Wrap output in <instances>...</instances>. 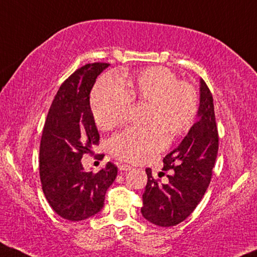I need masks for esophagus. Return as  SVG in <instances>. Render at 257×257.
<instances>
[{"instance_id":"1","label":"esophagus","mask_w":257,"mask_h":257,"mask_svg":"<svg viewBox=\"0 0 257 257\" xmlns=\"http://www.w3.org/2000/svg\"><path fill=\"white\" fill-rule=\"evenodd\" d=\"M118 168H119V171L126 172V171H131L133 167L129 166V165H125V164H119V165H118Z\"/></svg>"}]
</instances>
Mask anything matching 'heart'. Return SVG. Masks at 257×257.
<instances>
[{"label": "heart", "instance_id": "heart-1", "mask_svg": "<svg viewBox=\"0 0 257 257\" xmlns=\"http://www.w3.org/2000/svg\"><path fill=\"white\" fill-rule=\"evenodd\" d=\"M100 80L91 93V110L97 124L109 131L123 124L133 103L148 104L147 128H129L110 140V153L119 160L145 162L186 134L198 111V93L193 85L180 82L164 66L148 67L121 80Z\"/></svg>", "mask_w": 257, "mask_h": 257}]
</instances>
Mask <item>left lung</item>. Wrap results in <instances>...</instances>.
<instances>
[{"instance_id": "obj_1", "label": "left lung", "mask_w": 257, "mask_h": 257, "mask_svg": "<svg viewBox=\"0 0 257 257\" xmlns=\"http://www.w3.org/2000/svg\"><path fill=\"white\" fill-rule=\"evenodd\" d=\"M217 153L218 128L212 93L201 79L198 121L181 144L164 158V171L174 170L167 175L168 183L154 179L151 168L146 170L148 181L142 194V216L165 228L186 219L206 192Z\"/></svg>"}]
</instances>
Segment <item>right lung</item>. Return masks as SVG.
Here are the masks:
<instances>
[{
    "label": "right lung",
    "instance_id": "add662e5",
    "mask_svg": "<svg viewBox=\"0 0 257 257\" xmlns=\"http://www.w3.org/2000/svg\"><path fill=\"white\" fill-rule=\"evenodd\" d=\"M109 65L91 63L74 71L54 96L42 131L39 158L42 191L52 209L71 222L99 212L106 190L117 175V167L111 162L92 173L84 171L80 161L99 145L90 92Z\"/></svg>",
    "mask_w": 257,
    "mask_h": 257
}]
</instances>
